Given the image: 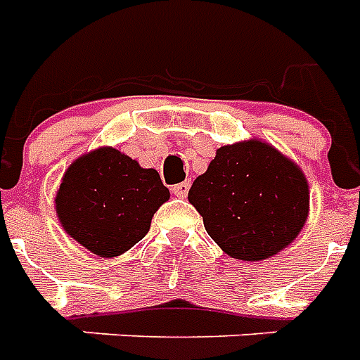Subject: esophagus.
Wrapping results in <instances>:
<instances>
[{"label":"esophagus","mask_w":360,"mask_h":360,"mask_svg":"<svg viewBox=\"0 0 360 360\" xmlns=\"http://www.w3.org/2000/svg\"><path fill=\"white\" fill-rule=\"evenodd\" d=\"M188 188H191V181H183V183H177V185H173L172 193L175 196H179V198H185L188 195Z\"/></svg>","instance_id":"esophagus-1"}]
</instances>
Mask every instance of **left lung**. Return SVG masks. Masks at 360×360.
<instances>
[{
    "instance_id": "left-lung-1",
    "label": "left lung",
    "mask_w": 360,
    "mask_h": 360,
    "mask_svg": "<svg viewBox=\"0 0 360 360\" xmlns=\"http://www.w3.org/2000/svg\"><path fill=\"white\" fill-rule=\"evenodd\" d=\"M188 202L224 252L239 260L278 255L309 214V185L297 165L266 142L221 146L188 191Z\"/></svg>"
}]
</instances>
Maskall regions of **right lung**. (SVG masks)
I'll list each match as a JSON object with an SVG mask.
<instances>
[{
    "instance_id": "right-lung-1",
    "label": "right lung",
    "mask_w": 360,
    "mask_h": 360,
    "mask_svg": "<svg viewBox=\"0 0 360 360\" xmlns=\"http://www.w3.org/2000/svg\"><path fill=\"white\" fill-rule=\"evenodd\" d=\"M167 198L156 169H142L115 148H100L69 165L56 208L75 241L110 258L148 233L152 216Z\"/></svg>"
}]
</instances>
